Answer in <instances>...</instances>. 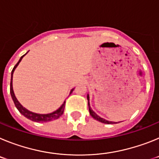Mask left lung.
Instances as JSON below:
<instances>
[{"label": "left lung", "instance_id": "left-lung-1", "mask_svg": "<svg viewBox=\"0 0 159 159\" xmlns=\"http://www.w3.org/2000/svg\"><path fill=\"white\" fill-rule=\"evenodd\" d=\"M87 99H88V107H89V112L90 115L92 116V118H94L95 119L98 120L99 122H101L102 123H106V124H112V123H115V122H111V121H107L106 119H102V118L99 117V116H97L95 112H94L92 110V108H91V106H90V102H89V95L88 94V96H87Z\"/></svg>", "mask_w": 159, "mask_h": 159}]
</instances>
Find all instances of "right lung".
<instances>
[{
  "label": "right lung",
  "instance_id": "right-lung-1",
  "mask_svg": "<svg viewBox=\"0 0 159 159\" xmlns=\"http://www.w3.org/2000/svg\"><path fill=\"white\" fill-rule=\"evenodd\" d=\"M25 55L22 56L20 57V59L19 60V61L17 62V64L16 65L14 66L13 69H12V73H11V82H10V94H11V96H12V99L14 102V104L16 106V107L17 108V110L19 111L20 113L23 115L25 117H26L27 119H30L32 121H34V122H38V123H45V122H49V121H52V120H54V119H57L58 118H60V116H62L63 113L64 111V107H65V101L64 102V103L62 104V106L60 107L59 109H57V111H55L54 112L52 113H50V114H36L34 113V112H32L30 111L27 110L26 108L24 107L19 102V101L17 100V99L16 98L15 96V94L13 92V89H12V75H13V72H14V70L16 69V67H17V65L19 64V63L21 61L22 58L25 57ZM73 89L71 90V92H73Z\"/></svg>",
  "mask_w": 159,
  "mask_h": 159
}]
</instances>
